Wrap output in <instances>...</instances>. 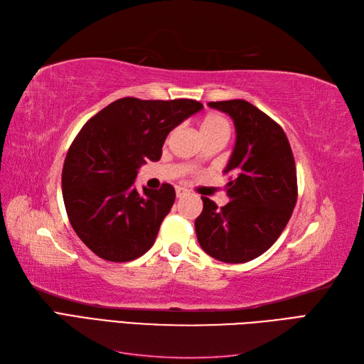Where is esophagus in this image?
Segmentation results:
<instances>
[{
	"label": "esophagus",
	"instance_id": "obj_1",
	"mask_svg": "<svg viewBox=\"0 0 364 364\" xmlns=\"http://www.w3.org/2000/svg\"><path fill=\"white\" fill-rule=\"evenodd\" d=\"M188 194V191H186L185 188H182V186H176V196L178 197H183V196H186Z\"/></svg>",
	"mask_w": 364,
	"mask_h": 364
}]
</instances>
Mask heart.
I'll list each match as a JSON object with an SVG mask.
<instances>
[{"instance_id":"obj_1","label":"heart","mask_w":364,"mask_h":364,"mask_svg":"<svg viewBox=\"0 0 364 364\" xmlns=\"http://www.w3.org/2000/svg\"><path fill=\"white\" fill-rule=\"evenodd\" d=\"M200 132H202V136L220 134V132H226V134H229V123L228 119L222 115L209 114L202 121Z\"/></svg>"}]
</instances>
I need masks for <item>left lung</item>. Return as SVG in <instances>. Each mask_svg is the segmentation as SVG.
Segmentation results:
<instances>
[{
	"instance_id": "obj_1",
	"label": "left lung",
	"mask_w": 364,
	"mask_h": 364,
	"mask_svg": "<svg viewBox=\"0 0 364 364\" xmlns=\"http://www.w3.org/2000/svg\"><path fill=\"white\" fill-rule=\"evenodd\" d=\"M235 126V146L223 173L229 202L202 197L196 218L200 247L218 261L241 264L262 255L287 226L297 199L296 167L284 130L245 100L209 102Z\"/></svg>"
}]
</instances>
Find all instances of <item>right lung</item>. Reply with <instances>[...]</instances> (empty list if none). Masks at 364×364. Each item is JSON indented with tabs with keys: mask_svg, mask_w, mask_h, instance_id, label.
Returning <instances> with one entry per match:
<instances>
[{
	"mask_svg": "<svg viewBox=\"0 0 364 364\" xmlns=\"http://www.w3.org/2000/svg\"><path fill=\"white\" fill-rule=\"evenodd\" d=\"M196 100L119 98L82 127L62 171V194L75 234L95 255L114 262L136 259L153 246L174 188L144 194L135 179L146 161L161 159L170 132L202 111Z\"/></svg>",
	"mask_w": 364,
	"mask_h": 364,
	"instance_id": "obj_1",
	"label": "right lung"
}]
</instances>
